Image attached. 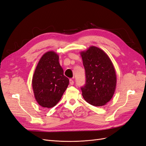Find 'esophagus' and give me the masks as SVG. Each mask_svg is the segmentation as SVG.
I'll use <instances>...</instances> for the list:
<instances>
[{
	"instance_id": "1",
	"label": "esophagus",
	"mask_w": 146,
	"mask_h": 146,
	"mask_svg": "<svg viewBox=\"0 0 146 146\" xmlns=\"http://www.w3.org/2000/svg\"><path fill=\"white\" fill-rule=\"evenodd\" d=\"M69 83H70V85H73L74 82V80H72V79H70V80H69Z\"/></svg>"
}]
</instances>
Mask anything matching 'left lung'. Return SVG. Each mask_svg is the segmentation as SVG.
Returning <instances> with one entry per match:
<instances>
[{
    "label": "left lung",
    "instance_id": "8db88e82",
    "mask_svg": "<svg viewBox=\"0 0 146 146\" xmlns=\"http://www.w3.org/2000/svg\"><path fill=\"white\" fill-rule=\"evenodd\" d=\"M80 54L86 76V83L81 87L82 96L92 105L103 106L111 99L116 89L113 64L107 54L95 46Z\"/></svg>",
    "mask_w": 146,
    "mask_h": 146
}]
</instances>
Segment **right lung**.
I'll return each mask as SVG.
<instances>
[{"instance_id":"1","label":"right lung","mask_w":146,"mask_h":146,"mask_svg":"<svg viewBox=\"0 0 146 146\" xmlns=\"http://www.w3.org/2000/svg\"><path fill=\"white\" fill-rule=\"evenodd\" d=\"M59 56L54 51L44 54L39 61L32 79L35 98L39 105L54 107L61 99L69 80L64 76Z\"/></svg>"}]
</instances>
